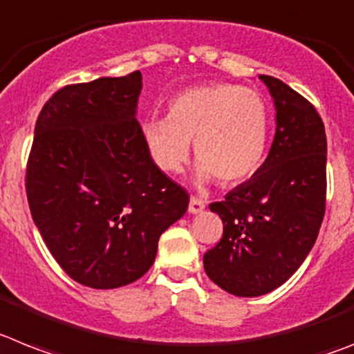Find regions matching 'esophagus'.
<instances>
[{
	"mask_svg": "<svg viewBox=\"0 0 354 354\" xmlns=\"http://www.w3.org/2000/svg\"><path fill=\"white\" fill-rule=\"evenodd\" d=\"M204 207H206V201H204V198H201V197H192L189 198V213H201L202 209H204Z\"/></svg>",
	"mask_w": 354,
	"mask_h": 354,
	"instance_id": "obj_1",
	"label": "esophagus"
}]
</instances>
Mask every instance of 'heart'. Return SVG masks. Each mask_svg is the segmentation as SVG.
<instances>
[{
  "label": "heart",
  "mask_w": 354,
  "mask_h": 354,
  "mask_svg": "<svg viewBox=\"0 0 354 354\" xmlns=\"http://www.w3.org/2000/svg\"><path fill=\"white\" fill-rule=\"evenodd\" d=\"M141 134L162 171L177 174L188 161L189 141L198 179L234 186L256 174L270 134L267 102L258 91L234 84L195 87L175 96L168 116L145 120Z\"/></svg>",
  "instance_id": "b5f03b06"
}]
</instances>
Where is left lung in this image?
Listing matches in <instances>:
<instances>
[{"mask_svg": "<svg viewBox=\"0 0 354 354\" xmlns=\"http://www.w3.org/2000/svg\"><path fill=\"white\" fill-rule=\"evenodd\" d=\"M276 105L270 152L249 180L209 204L223 234L204 254L213 283L238 297L276 290L306 259L326 211V131L304 96L259 75Z\"/></svg>", "mask_w": 354, "mask_h": 354, "instance_id": "obj_1", "label": "left lung"}]
</instances>
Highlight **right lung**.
I'll return each mask as SVG.
<instances>
[{
	"label": "right lung",
	"mask_w": 354,
	"mask_h": 354,
	"mask_svg": "<svg viewBox=\"0 0 354 354\" xmlns=\"http://www.w3.org/2000/svg\"><path fill=\"white\" fill-rule=\"evenodd\" d=\"M141 73L71 84L48 100L26 165L32 218L71 279L109 290L152 267L188 192L162 174L136 120Z\"/></svg>",
	"instance_id": "right-lung-1"
}]
</instances>
